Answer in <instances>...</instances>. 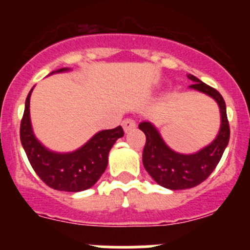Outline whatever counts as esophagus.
Masks as SVG:
<instances>
[{
  "label": "esophagus",
  "instance_id": "esophagus-1",
  "mask_svg": "<svg viewBox=\"0 0 250 250\" xmlns=\"http://www.w3.org/2000/svg\"><path fill=\"white\" fill-rule=\"evenodd\" d=\"M122 125H123V129H125V132L128 133V132H132L137 125H135L134 120H132V118H125V120L123 121Z\"/></svg>",
  "mask_w": 250,
  "mask_h": 250
}]
</instances>
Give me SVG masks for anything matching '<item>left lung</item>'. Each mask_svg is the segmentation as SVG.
I'll list each match as a JSON object with an SVG mask.
<instances>
[{"label": "left lung", "instance_id": "1", "mask_svg": "<svg viewBox=\"0 0 250 250\" xmlns=\"http://www.w3.org/2000/svg\"><path fill=\"white\" fill-rule=\"evenodd\" d=\"M188 78L192 81L188 88L203 93L215 100L220 111V127L215 139L193 153H180L167 145L160 130L150 121H143L139 129L146 135L143 151V165L146 172L158 184L169 190H185L195 188L206 180L215 169L230 140L226 104L220 93L209 87L193 75Z\"/></svg>", "mask_w": 250, "mask_h": 250}]
</instances>
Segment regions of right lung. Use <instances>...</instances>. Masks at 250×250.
<instances>
[{"mask_svg":"<svg viewBox=\"0 0 250 250\" xmlns=\"http://www.w3.org/2000/svg\"><path fill=\"white\" fill-rule=\"evenodd\" d=\"M71 71L70 67L55 70L49 75ZM27 94L24 116L20 125V141L37 175L49 188L66 192H80L92 188L105 172L109 152L116 140L125 135L121 125L95 133L81 147L70 152H57L46 147L35 135L30 118V98Z\"/></svg>","mask_w":250,"mask_h":250,"instance_id":"1","label":"right lung"}]
</instances>
